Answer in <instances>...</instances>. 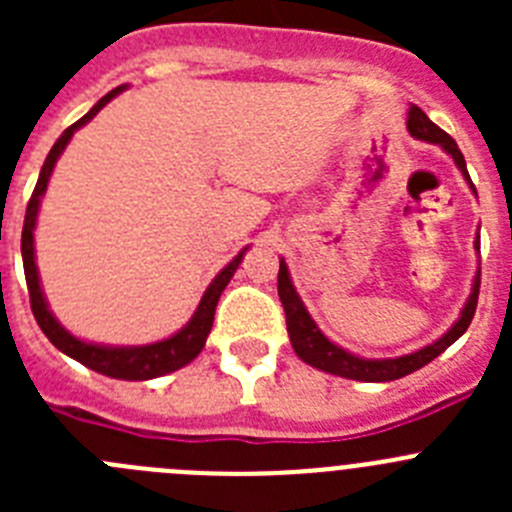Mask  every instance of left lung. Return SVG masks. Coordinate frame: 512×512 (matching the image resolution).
Segmentation results:
<instances>
[{"label":"left lung","mask_w":512,"mask_h":512,"mask_svg":"<svg viewBox=\"0 0 512 512\" xmlns=\"http://www.w3.org/2000/svg\"><path fill=\"white\" fill-rule=\"evenodd\" d=\"M408 130L413 138L436 143V146H441L443 151L449 153V156L454 158V164L459 166L461 174H464V179L469 182V187H472V192L477 194L472 179H469L467 161H464V156H461L456 140L451 138L449 133H443L436 122L428 120V115H425L420 107H415V104L408 110ZM477 251H479V238H477ZM277 289H279V300H282V307H284V315H287L289 341H292L295 354L300 356L305 364L315 366V369H320V372L336 374V377L356 379V382H392V379L408 377V374L418 372L420 366H425L428 361L441 356L443 351L456 341V338L464 336V330L469 328V323H472L474 318V310H477L479 271H477V277H474L472 295H469L467 305H464V310H461L459 320H456V323L451 325V328L438 338V341H433L431 346L420 348V351H415V354L397 356V359H361V356L348 354L346 348L328 341V338L323 336V330H320L318 325H315V320L310 318V312L305 310V305H302L295 284H292V279H289V269L287 264H284V259H279Z\"/></svg>","instance_id":"left-lung-1"}]
</instances>
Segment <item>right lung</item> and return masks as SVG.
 <instances>
[{
	"label": "right lung",
	"instance_id": "1",
	"mask_svg": "<svg viewBox=\"0 0 512 512\" xmlns=\"http://www.w3.org/2000/svg\"><path fill=\"white\" fill-rule=\"evenodd\" d=\"M125 89V84L117 89H112L110 94H104L97 104H94L92 110L87 115L76 120L71 128L63 130L61 138L53 143L51 153L45 158L43 169H40L38 184L33 189V197L27 202V212H25V225H22V266H25V279H27V292H30V307H33V315L38 320L40 330H43L48 341L63 351L66 356L76 359L79 364L89 366L94 372L104 374V377L112 379H130V382H143V379H156L164 377V374L176 372V369H182L187 366L189 361L197 359L202 348H205L207 336H210L212 320H215V307L220 295H223V289L228 287L230 277L235 274L238 264L243 261V248L228 266H225L212 284L207 287V292L202 295L200 307L194 310L192 320L184 325L179 333H174L166 341L158 343H148V346H99V343H87L81 341V338L71 336L69 330L63 328L56 318H53V312L48 310V302L43 297V289H40V277H38V266H35V246H33V230H35V220H38V207H40V197L45 194V187H48V179L53 174V166H56L58 156L63 153V148L69 146L71 135L81 128V125H87L99 110H102L104 104L110 102L112 97Z\"/></svg>",
	"mask_w": 512,
	"mask_h": 512
}]
</instances>
